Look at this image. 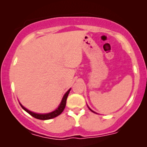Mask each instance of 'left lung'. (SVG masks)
<instances>
[{"mask_svg": "<svg viewBox=\"0 0 147 147\" xmlns=\"http://www.w3.org/2000/svg\"><path fill=\"white\" fill-rule=\"evenodd\" d=\"M88 109H90V111H92V112H93V113H95V112H94V111H92V110H91V109H90V108H89V107H88Z\"/></svg>", "mask_w": 147, "mask_h": 147, "instance_id": "8db88e82", "label": "left lung"}]
</instances>
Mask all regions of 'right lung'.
Here are the masks:
<instances>
[{
  "instance_id": "1",
  "label": "right lung",
  "mask_w": 147,
  "mask_h": 147,
  "mask_svg": "<svg viewBox=\"0 0 147 147\" xmlns=\"http://www.w3.org/2000/svg\"><path fill=\"white\" fill-rule=\"evenodd\" d=\"M70 91V88L69 89V90L67 91L66 92H65V94L63 97V99H62L61 102V104H59V107L57 108L56 110L52 111V112H51V113H45V114L36 113L32 112V111H30L29 110H28L27 109H25L24 106L22 105L20 102H19V104H20V105H21V107L23 108V109H24V110L26 111L27 113H28L30 115H32L34 118H36V119H41V120H46V119H52V118L56 117L58 115H59L63 111L64 109H65V104H66L67 97H68Z\"/></svg>"
}]
</instances>
